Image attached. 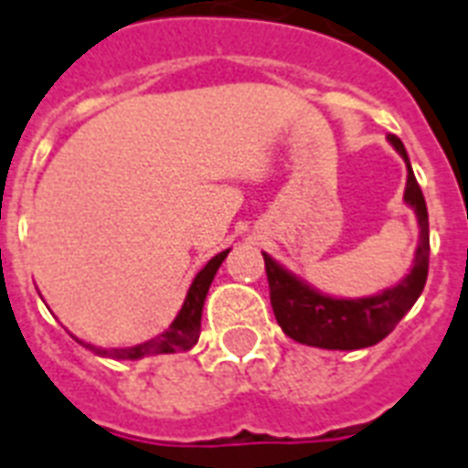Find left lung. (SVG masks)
Instances as JSON below:
<instances>
[{
	"label": "left lung",
	"instance_id": "8db88e82",
	"mask_svg": "<svg viewBox=\"0 0 468 468\" xmlns=\"http://www.w3.org/2000/svg\"><path fill=\"white\" fill-rule=\"evenodd\" d=\"M388 141L408 163V185H405V202L415 209L420 224V244L415 253V266L403 281L383 291L381 295L358 300H336L320 295L310 285L300 283L295 275L281 268L271 256L263 253L268 275L271 305L281 329L285 335L307 346L320 349H364L373 346L396 329L405 313L415 305L420 292L425 288L427 268H430V222H427V205L420 190L415 173L410 168L403 141L396 133H388Z\"/></svg>",
	"mask_w": 468,
	"mask_h": 468
}]
</instances>
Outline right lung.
<instances>
[{
	"instance_id": "obj_1",
	"label": "right lung",
	"mask_w": 468,
	"mask_h": 468,
	"mask_svg": "<svg viewBox=\"0 0 468 468\" xmlns=\"http://www.w3.org/2000/svg\"><path fill=\"white\" fill-rule=\"evenodd\" d=\"M229 249L222 253H217L215 259L207 261V266L202 268L200 273L195 275L193 285L187 291V298L183 303V310L177 313V317L173 320V324L168 327V332H163L161 336H154L144 344H136V346H126V349H97L92 344L78 342L82 346H87L95 354H104L110 358H144L154 356V354H173V351H187L193 349L197 344V336H200V320H202V305H205V298H207V291L212 281H215L217 268L222 266V261L227 259Z\"/></svg>"
}]
</instances>
